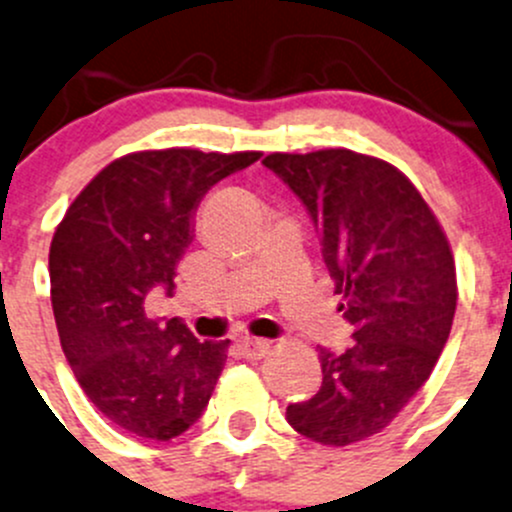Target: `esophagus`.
I'll return each instance as SVG.
<instances>
[{
	"label": "esophagus",
	"instance_id": "1",
	"mask_svg": "<svg viewBox=\"0 0 512 512\" xmlns=\"http://www.w3.org/2000/svg\"><path fill=\"white\" fill-rule=\"evenodd\" d=\"M238 346H240V353L250 360L265 358L267 351H270V341H262V338H250V336L240 338Z\"/></svg>",
	"mask_w": 512,
	"mask_h": 512
}]
</instances>
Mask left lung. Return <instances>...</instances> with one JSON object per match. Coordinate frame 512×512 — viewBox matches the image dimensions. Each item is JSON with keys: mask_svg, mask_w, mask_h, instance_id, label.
<instances>
[{"mask_svg": "<svg viewBox=\"0 0 512 512\" xmlns=\"http://www.w3.org/2000/svg\"><path fill=\"white\" fill-rule=\"evenodd\" d=\"M309 211L353 346H319L324 383L287 407L301 437L348 446L383 432L429 380L456 311V265L437 215L387 161L351 149L267 154Z\"/></svg>", "mask_w": 512, "mask_h": 512, "instance_id": "1", "label": "left lung"}]
</instances>
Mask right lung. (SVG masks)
Instances as JSON below:
<instances>
[{
  "label": "right lung",
  "instance_id": "right-lung-1",
  "mask_svg": "<svg viewBox=\"0 0 512 512\" xmlns=\"http://www.w3.org/2000/svg\"><path fill=\"white\" fill-rule=\"evenodd\" d=\"M260 152L174 147L115 159L58 223L48 252L61 348L80 387L115 427L169 441L211 400L230 341H198L186 324L147 314L154 287L174 289L211 186Z\"/></svg>",
  "mask_w": 512,
  "mask_h": 512
}]
</instances>
